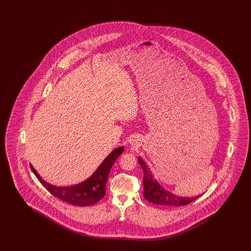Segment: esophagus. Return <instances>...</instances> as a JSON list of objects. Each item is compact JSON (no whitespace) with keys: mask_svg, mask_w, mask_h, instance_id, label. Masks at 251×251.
<instances>
[{"mask_svg":"<svg viewBox=\"0 0 251 251\" xmlns=\"http://www.w3.org/2000/svg\"><path fill=\"white\" fill-rule=\"evenodd\" d=\"M130 144H131L132 149L137 150V148H139V146H140V141H139V139L134 137L132 140H130Z\"/></svg>","mask_w":251,"mask_h":251,"instance_id":"34e87169","label":"esophagus"}]
</instances>
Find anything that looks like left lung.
<instances>
[{"instance_id": "left-lung-1", "label": "left lung", "mask_w": 251, "mask_h": 251, "mask_svg": "<svg viewBox=\"0 0 251 251\" xmlns=\"http://www.w3.org/2000/svg\"><path fill=\"white\" fill-rule=\"evenodd\" d=\"M138 161L144 171V197L151 203L164 206H183L192 203L193 201L201 197L198 195L193 198H182L167 191L165 188L161 187L157 180L152 177V174L148 166L144 163V160L140 157L138 158Z\"/></svg>"}]
</instances>
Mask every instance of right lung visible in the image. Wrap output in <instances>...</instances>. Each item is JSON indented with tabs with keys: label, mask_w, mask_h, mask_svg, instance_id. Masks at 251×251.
<instances>
[{
	"label": "right lung",
	"mask_w": 251,
	"mask_h": 251,
	"mask_svg": "<svg viewBox=\"0 0 251 251\" xmlns=\"http://www.w3.org/2000/svg\"><path fill=\"white\" fill-rule=\"evenodd\" d=\"M124 146L114 150L111 153L103 160L95 172L85 181L72 187H56L42 179L31 164L30 168L39 182L55 198L66 203L78 206H89L99 202L106 194L107 177L114 162L123 153Z\"/></svg>",
	"instance_id": "1"
}]
</instances>
